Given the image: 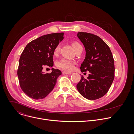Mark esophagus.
Returning <instances> with one entry per match:
<instances>
[{"label":"esophagus","mask_w":134,"mask_h":134,"mask_svg":"<svg viewBox=\"0 0 134 134\" xmlns=\"http://www.w3.org/2000/svg\"><path fill=\"white\" fill-rule=\"evenodd\" d=\"M63 74L69 75V74H71V72H67V71H63Z\"/></svg>","instance_id":"34e87169"}]
</instances>
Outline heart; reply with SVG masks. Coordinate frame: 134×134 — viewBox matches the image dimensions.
<instances>
[{
	"mask_svg": "<svg viewBox=\"0 0 134 134\" xmlns=\"http://www.w3.org/2000/svg\"><path fill=\"white\" fill-rule=\"evenodd\" d=\"M71 44L75 50V52L77 51L80 49L82 48V46L77 41H73L71 42ZM60 46L59 44L57 45L55 48L54 49L53 51V54L56 55L58 54V53L60 51ZM58 66L60 68H62V69L67 71H70L74 70V64L72 61H70L69 60L66 59H62L58 63Z\"/></svg>",
	"mask_w": 134,
	"mask_h": 134,
	"instance_id": "obj_1",
	"label": "heart"
}]
</instances>
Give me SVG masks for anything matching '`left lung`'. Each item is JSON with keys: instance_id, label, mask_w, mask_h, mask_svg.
Segmentation results:
<instances>
[{"instance_id": "obj_1", "label": "left lung", "mask_w": 134, "mask_h": 134, "mask_svg": "<svg viewBox=\"0 0 134 134\" xmlns=\"http://www.w3.org/2000/svg\"><path fill=\"white\" fill-rule=\"evenodd\" d=\"M77 36L86 50L81 66L82 72L89 71L87 79L81 76L77 89L85 98L97 100L107 93L114 78V63L112 52L101 38L92 33L79 32Z\"/></svg>"}]
</instances>
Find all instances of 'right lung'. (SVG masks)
<instances>
[{"label":"right lung","mask_w":134,"mask_h":134,"mask_svg":"<svg viewBox=\"0 0 134 134\" xmlns=\"http://www.w3.org/2000/svg\"><path fill=\"white\" fill-rule=\"evenodd\" d=\"M64 34L55 33L41 36L29 43L22 52L17 76L22 90L30 98L35 100L46 98L62 75L59 69L52 68L50 73H43L42 70L46 66H53V51L63 40Z\"/></svg>","instance_id":"right-lung-1"}]
</instances>
